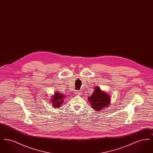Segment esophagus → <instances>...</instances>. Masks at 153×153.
<instances>
[{"label":"esophagus","instance_id":"1","mask_svg":"<svg viewBox=\"0 0 153 153\" xmlns=\"http://www.w3.org/2000/svg\"><path fill=\"white\" fill-rule=\"evenodd\" d=\"M81 92L79 91H75V94L76 95H81Z\"/></svg>","mask_w":153,"mask_h":153}]
</instances>
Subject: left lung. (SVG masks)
Wrapping results in <instances>:
<instances>
[{
    "mask_svg": "<svg viewBox=\"0 0 153 153\" xmlns=\"http://www.w3.org/2000/svg\"><path fill=\"white\" fill-rule=\"evenodd\" d=\"M92 95L88 97L91 106L96 111L108 107L111 103V96L107 92L102 91L100 88L96 87Z\"/></svg>",
    "mask_w": 153,
    "mask_h": 153,
    "instance_id": "left-lung-1",
    "label": "left lung"
}]
</instances>
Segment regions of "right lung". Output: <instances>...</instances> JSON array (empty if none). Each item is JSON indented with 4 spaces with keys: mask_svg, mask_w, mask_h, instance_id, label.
<instances>
[{
    "mask_svg": "<svg viewBox=\"0 0 153 153\" xmlns=\"http://www.w3.org/2000/svg\"><path fill=\"white\" fill-rule=\"evenodd\" d=\"M66 97V95L58 92H55L54 95L51 96V99H50L53 107L54 108H58L61 107V105L63 104Z\"/></svg>",
    "mask_w": 153,
    "mask_h": 153,
    "instance_id": "obj_1",
    "label": "right lung"
}]
</instances>
